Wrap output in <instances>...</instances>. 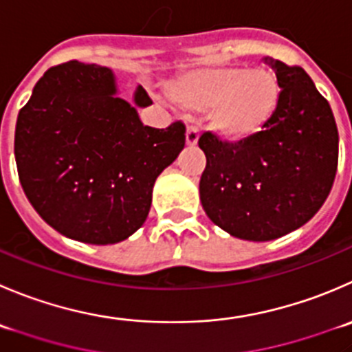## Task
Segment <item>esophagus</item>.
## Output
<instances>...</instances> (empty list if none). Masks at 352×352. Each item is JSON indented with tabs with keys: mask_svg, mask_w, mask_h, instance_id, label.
Segmentation results:
<instances>
[{
	"mask_svg": "<svg viewBox=\"0 0 352 352\" xmlns=\"http://www.w3.org/2000/svg\"><path fill=\"white\" fill-rule=\"evenodd\" d=\"M197 139H199V132H197L196 127H187L186 131V144L189 146V148H194V146L197 144Z\"/></svg>",
	"mask_w": 352,
	"mask_h": 352,
	"instance_id": "esophagus-1",
	"label": "esophagus"
}]
</instances>
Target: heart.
Masks as SVG:
<instances>
[{
  "instance_id": "1",
  "label": "heart",
  "mask_w": 352,
  "mask_h": 352,
  "mask_svg": "<svg viewBox=\"0 0 352 352\" xmlns=\"http://www.w3.org/2000/svg\"><path fill=\"white\" fill-rule=\"evenodd\" d=\"M168 94L186 110L210 111L211 127L227 141L254 138L275 115L280 85L272 72L245 67L203 68L172 82Z\"/></svg>"
}]
</instances>
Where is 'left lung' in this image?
Listing matches in <instances>:
<instances>
[{
	"label": "left lung",
	"mask_w": 352,
	"mask_h": 352,
	"mask_svg": "<svg viewBox=\"0 0 352 352\" xmlns=\"http://www.w3.org/2000/svg\"><path fill=\"white\" fill-rule=\"evenodd\" d=\"M280 85L268 125L241 142L204 132L199 180L210 220L245 241H272L315 217L333 186L339 132L329 101L299 65L268 56Z\"/></svg>",
	"instance_id": "obj_1"
}]
</instances>
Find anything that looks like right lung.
Masks as SVG:
<instances>
[{
	"label": "right lung",
	"mask_w": 352,
	"mask_h": 352,
	"mask_svg": "<svg viewBox=\"0 0 352 352\" xmlns=\"http://www.w3.org/2000/svg\"><path fill=\"white\" fill-rule=\"evenodd\" d=\"M115 94L111 70L72 60L46 70L16 118L27 199L54 230L87 244H115L144 223L156 177L186 144L182 122L142 125ZM134 100L151 103L142 87Z\"/></svg>",
	"instance_id": "obj_1"
}]
</instances>
